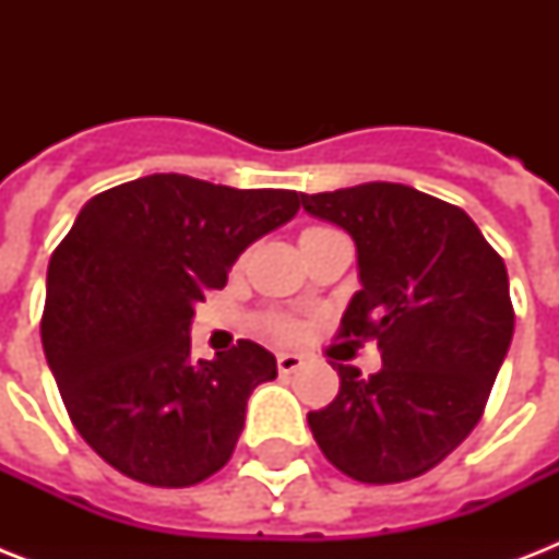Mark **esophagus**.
Wrapping results in <instances>:
<instances>
[{"label": "esophagus", "mask_w": 559, "mask_h": 559, "mask_svg": "<svg viewBox=\"0 0 559 559\" xmlns=\"http://www.w3.org/2000/svg\"><path fill=\"white\" fill-rule=\"evenodd\" d=\"M301 366H305V359L298 357V354H278V371L281 373H296Z\"/></svg>", "instance_id": "esophagus-1"}]
</instances>
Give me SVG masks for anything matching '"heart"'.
I'll return each mask as SVG.
<instances>
[{
  "label": "heart",
  "instance_id": "1",
  "mask_svg": "<svg viewBox=\"0 0 559 559\" xmlns=\"http://www.w3.org/2000/svg\"><path fill=\"white\" fill-rule=\"evenodd\" d=\"M263 331L272 333V336H278V340H296L298 336V324L289 319V316L281 313H270L263 319Z\"/></svg>",
  "mask_w": 559,
  "mask_h": 559
}]
</instances>
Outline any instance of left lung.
<instances>
[{"mask_svg": "<svg viewBox=\"0 0 559 559\" xmlns=\"http://www.w3.org/2000/svg\"><path fill=\"white\" fill-rule=\"evenodd\" d=\"M301 205L357 243L362 289L336 336L382 350L368 380L336 366L340 394L307 415L316 443L362 485L424 476L476 429L511 348L502 254L459 205L397 182L301 193Z\"/></svg>", "mask_w": 559, "mask_h": 559, "instance_id": "left-lung-1", "label": "left lung"}]
</instances>
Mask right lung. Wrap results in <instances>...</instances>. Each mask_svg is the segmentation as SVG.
<instances>
[{"mask_svg":"<svg viewBox=\"0 0 559 559\" xmlns=\"http://www.w3.org/2000/svg\"><path fill=\"white\" fill-rule=\"evenodd\" d=\"M298 205L296 191L182 174L83 205L48 263L39 336L74 429L109 467L153 487L200 485L226 467L246 400L278 366L249 340L193 362V305Z\"/></svg>","mask_w":559,"mask_h":559,"instance_id":"right-lung-1","label":"right lung"}]
</instances>
